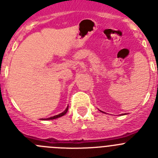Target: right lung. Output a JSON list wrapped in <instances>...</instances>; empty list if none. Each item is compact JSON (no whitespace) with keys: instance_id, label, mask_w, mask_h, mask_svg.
Instances as JSON below:
<instances>
[{"instance_id":"right-lung-1","label":"right lung","mask_w":158,"mask_h":158,"mask_svg":"<svg viewBox=\"0 0 158 158\" xmlns=\"http://www.w3.org/2000/svg\"><path fill=\"white\" fill-rule=\"evenodd\" d=\"M68 110H69V106L66 108V109H65L63 113H60V114L56 115V116H52V117H49V118H46V119H44V120H53V119H56V118H59L60 117V116H64V115H65L67 113V112H68Z\"/></svg>"}]
</instances>
